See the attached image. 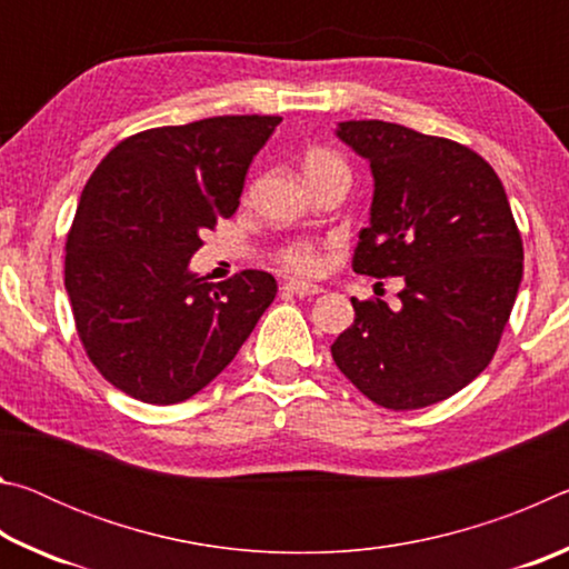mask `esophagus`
I'll return each instance as SVG.
<instances>
[{
	"label": "esophagus",
	"mask_w": 569,
	"mask_h": 569,
	"mask_svg": "<svg viewBox=\"0 0 569 569\" xmlns=\"http://www.w3.org/2000/svg\"><path fill=\"white\" fill-rule=\"evenodd\" d=\"M283 291L296 293V296H319V293H323V288L316 283H306V281H286Z\"/></svg>",
	"instance_id": "34e87169"
}]
</instances>
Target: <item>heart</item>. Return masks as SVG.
<instances>
[{
    "mask_svg": "<svg viewBox=\"0 0 569 569\" xmlns=\"http://www.w3.org/2000/svg\"><path fill=\"white\" fill-rule=\"evenodd\" d=\"M331 168H346L343 160L336 156L333 150H329V148H308L306 150V156H303L306 178L319 176V172L331 170ZM276 258H278V263L286 268V271L298 273V276H313V273H319L323 266L321 250L316 248L311 240H291V243L278 248Z\"/></svg>",
    "mask_w": 569,
    "mask_h": 569,
    "instance_id": "obj_1",
    "label": "heart"
}]
</instances>
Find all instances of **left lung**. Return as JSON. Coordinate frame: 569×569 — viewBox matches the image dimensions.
<instances>
[{"label":"left lung","instance_id":"1","mask_svg":"<svg viewBox=\"0 0 569 569\" xmlns=\"http://www.w3.org/2000/svg\"><path fill=\"white\" fill-rule=\"evenodd\" d=\"M336 134L373 176L353 271L401 276L403 291L399 308L351 298L356 319L333 341V361L383 409L445 401L492 361L522 281L502 180L467 146L403 124L349 120Z\"/></svg>","mask_w":569,"mask_h":569}]
</instances>
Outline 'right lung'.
I'll use <instances>...</instances> for the list:
<instances>
[{"label": "right lung", "mask_w": 569, "mask_h": 569, "mask_svg": "<svg viewBox=\"0 0 569 569\" xmlns=\"http://www.w3.org/2000/svg\"><path fill=\"white\" fill-rule=\"evenodd\" d=\"M278 114H223L142 130L88 180L67 233L64 288L80 341L114 389L178 403L236 359L276 298V278L190 273L200 233L230 218Z\"/></svg>", "instance_id": "right-lung-1"}]
</instances>
